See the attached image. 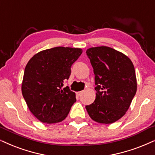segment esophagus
I'll use <instances>...</instances> for the list:
<instances>
[{
	"label": "esophagus",
	"mask_w": 155,
	"mask_h": 155,
	"mask_svg": "<svg viewBox=\"0 0 155 155\" xmlns=\"http://www.w3.org/2000/svg\"><path fill=\"white\" fill-rule=\"evenodd\" d=\"M83 93V91H80V92H77V95L78 96H80L82 95V94Z\"/></svg>",
	"instance_id": "esophagus-1"
}]
</instances>
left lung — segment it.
<instances>
[{"mask_svg": "<svg viewBox=\"0 0 155 155\" xmlns=\"http://www.w3.org/2000/svg\"><path fill=\"white\" fill-rule=\"evenodd\" d=\"M86 54L95 74L96 97L85 108L94 121L113 123L125 114L136 94L133 63L124 54L107 46L90 48Z\"/></svg>", "mask_w": 155, "mask_h": 155, "instance_id": "8db88e82", "label": "left lung"}]
</instances>
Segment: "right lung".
<instances>
[{
    "mask_svg": "<svg viewBox=\"0 0 155 155\" xmlns=\"http://www.w3.org/2000/svg\"><path fill=\"white\" fill-rule=\"evenodd\" d=\"M82 53L80 48L55 47L33 55L24 71L22 94L30 111L43 123L62 122L76 101L75 93L64 87L71 66Z\"/></svg>",
    "mask_w": 155,
    "mask_h": 155,
    "instance_id": "obj_1",
    "label": "right lung"
}]
</instances>
